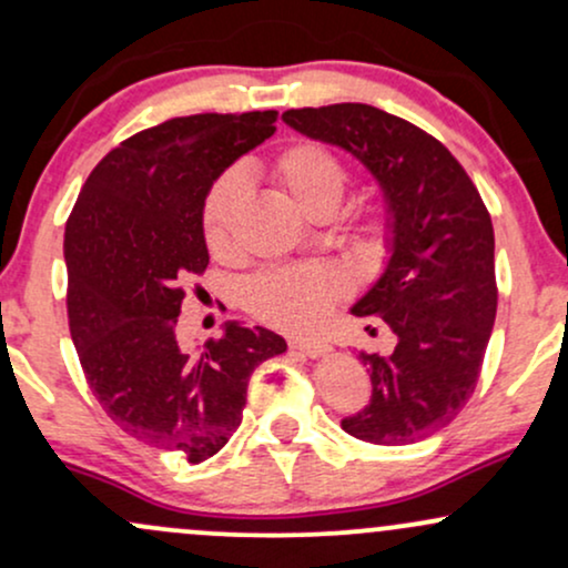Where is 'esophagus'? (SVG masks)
Returning a JSON list of instances; mask_svg holds the SVG:
<instances>
[{"label": "esophagus", "mask_w": 568, "mask_h": 568, "mask_svg": "<svg viewBox=\"0 0 568 568\" xmlns=\"http://www.w3.org/2000/svg\"><path fill=\"white\" fill-rule=\"evenodd\" d=\"M288 344H291L293 349L304 352V355H310V357H321V355H325V352H328V344L321 342V338L291 336V338H288Z\"/></svg>", "instance_id": "34e87169"}]
</instances>
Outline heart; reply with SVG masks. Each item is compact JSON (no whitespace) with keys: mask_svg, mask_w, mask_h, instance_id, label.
Returning <instances> with one entry per match:
<instances>
[{"mask_svg":"<svg viewBox=\"0 0 568 568\" xmlns=\"http://www.w3.org/2000/svg\"><path fill=\"white\" fill-rule=\"evenodd\" d=\"M272 179L288 194L304 216H334L347 192V173L338 160L321 143L298 141L277 154L272 162ZM245 200L240 175H221L202 207V234L207 251L224 256L232 251L234 221ZM344 277L331 266H288L270 272L251 285L253 315L258 321L285 331L317 328L334 304L344 296Z\"/></svg>","mask_w":568,"mask_h":568,"instance_id":"b5f03b06","label":"heart"}]
</instances>
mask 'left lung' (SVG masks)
Here are the masks:
<instances>
[{
    "label": "left lung",
    "instance_id": "left-lung-1",
    "mask_svg": "<svg viewBox=\"0 0 568 568\" xmlns=\"http://www.w3.org/2000/svg\"><path fill=\"white\" fill-rule=\"evenodd\" d=\"M283 122L344 149L374 175L384 200L387 264L352 304L395 334L389 355L361 352L371 400L342 419L344 433L406 446L438 433L478 382L494 317V226L454 154L400 116L368 103L288 109Z\"/></svg>",
    "mask_w": 568,
    "mask_h": 568
}]
</instances>
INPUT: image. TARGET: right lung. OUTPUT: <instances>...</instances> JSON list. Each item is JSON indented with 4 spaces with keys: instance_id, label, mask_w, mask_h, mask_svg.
I'll return each mask as SVG.
<instances>
[{
    "instance_id": "1",
    "label": "right lung",
    "mask_w": 568,
    "mask_h": 568,
    "mask_svg": "<svg viewBox=\"0 0 568 568\" xmlns=\"http://www.w3.org/2000/svg\"><path fill=\"white\" fill-rule=\"evenodd\" d=\"M277 112L175 116L112 149L84 181L63 234L69 328L84 379L128 435L219 454L243 422L247 379L285 338L230 321L216 342L175 338L189 277L207 266L202 207L234 160L275 133Z\"/></svg>"
}]
</instances>
